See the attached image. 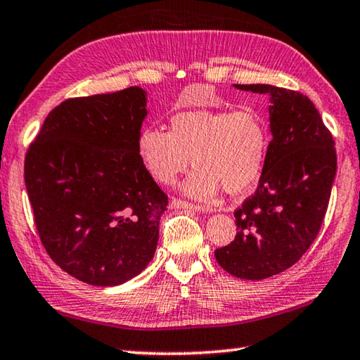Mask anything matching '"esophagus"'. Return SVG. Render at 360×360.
Instances as JSON below:
<instances>
[{
    "instance_id": "obj_1",
    "label": "esophagus",
    "mask_w": 360,
    "mask_h": 360,
    "mask_svg": "<svg viewBox=\"0 0 360 360\" xmlns=\"http://www.w3.org/2000/svg\"><path fill=\"white\" fill-rule=\"evenodd\" d=\"M169 205H171V208H187V210H195V211H208V208L198 207V205H193L191 202L181 200V198H173Z\"/></svg>"
}]
</instances>
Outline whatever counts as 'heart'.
Instances as JSON below:
<instances>
[{
	"label": "heart",
	"mask_w": 360,
	"mask_h": 360,
	"mask_svg": "<svg viewBox=\"0 0 360 360\" xmlns=\"http://www.w3.org/2000/svg\"><path fill=\"white\" fill-rule=\"evenodd\" d=\"M271 124L253 107L231 110H187L169 120V131L144 128L138 153L153 179L173 184L189 168L193 171L184 192L211 198L222 187L238 195L258 182L271 150Z\"/></svg>",
	"instance_id": "b5f03b06"
}]
</instances>
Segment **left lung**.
Masks as SVG:
<instances>
[{"label":"left lung","instance_id":"left-lung-1","mask_svg":"<svg viewBox=\"0 0 360 360\" xmlns=\"http://www.w3.org/2000/svg\"><path fill=\"white\" fill-rule=\"evenodd\" d=\"M236 88L271 96L272 141L258 189L233 213L237 236L214 256L232 276L261 281L292 267L317 237L336 174V150L321 113L300 91Z\"/></svg>","mask_w":360,"mask_h":360}]
</instances>
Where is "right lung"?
<instances>
[{
    "label": "right lung",
    "instance_id": "1",
    "mask_svg": "<svg viewBox=\"0 0 360 360\" xmlns=\"http://www.w3.org/2000/svg\"><path fill=\"white\" fill-rule=\"evenodd\" d=\"M146 91L72 98L49 112L25 155V186L44 250L96 287L141 274L155 253L168 195L138 153Z\"/></svg>",
    "mask_w": 360,
    "mask_h": 360
}]
</instances>
